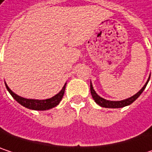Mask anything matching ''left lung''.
I'll list each match as a JSON object with an SVG mask.
<instances>
[{"instance_id":"obj_1","label":"left lung","mask_w":152,"mask_h":152,"mask_svg":"<svg viewBox=\"0 0 152 152\" xmlns=\"http://www.w3.org/2000/svg\"><path fill=\"white\" fill-rule=\"evenodd\" d=\"M150 80V77L149 79L147 80L146 83L143 85V87L137 92L136 93L134 96L127 99H123V100H120V101H112V100H107V99H105L103 98H101L100 96H99L97 94V92L94 91L93 89V86H92V83L91 82V96H92V99H94V101L99 105V106H102V107H106V108H121V107H124V106H129L130 104H132L137 98L142 94V92L143 91V90L145 89L148 82Z\"/></svg>"}]
</instances>
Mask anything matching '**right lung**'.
<instances>
[{"mask_svg": "<svg viewBox=\"0 0 152 152\" xmlns=\"http://www.w3.org/2000/svg\"><path fill=\"white\" fill-rule=\"evenodd\" d=\"M66 84H67V83L64 84V86L62 87L61 91L59 93H57L56 95H54L53 97L47 99L41 100V99H25V98L20 97L17 94H15V92H13L10 89L8 84L5 83L7 90L9 91L10 95L14 98V99H15V101H17L20 105H22L26 108H29L31 110H38V111H45V110H48V109H51V108H53L56 106H58L63 98Z\"/></svg>", "mask_w": 152, "mask_h": 152, "instance_id": "add662e5", "label": "right lung"}]
</instances>
